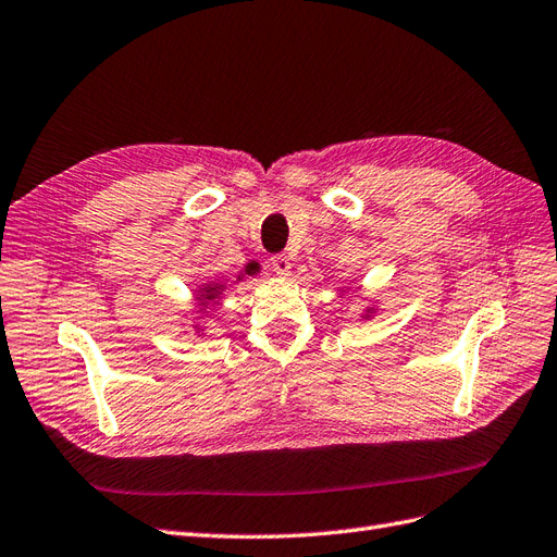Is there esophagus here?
I'll return each instance as SVG.
<instances>
[{"instance_id": "esophagus-1", "label": "esophagus", "mask_w": 557, "mask_h": 557, "mask_svg": "<svg viewBox=\"0 0 557 557\" xmlns=\"http://www.w3.org/2000/svg\"><path fill=\"white\" fill-rule=\"evenodd\" d=\"M270 265H273L275 275L280 277H287L292 273V259L287 253H275V257H270Z\"/></svg>"}]
</instances>
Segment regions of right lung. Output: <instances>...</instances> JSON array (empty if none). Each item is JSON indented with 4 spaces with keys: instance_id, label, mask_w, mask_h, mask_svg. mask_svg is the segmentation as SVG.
I'll use <instances>...</instances> for the list:
<instances>
[{
    "instance_id": "add662e5",
    "label": "right lung",
    "mask_w": 557,
    "mask_h": 557,
    "mask_svg": "<svg viewBox=\"0 0 557 557\" xmlns=\"http://www.w3.org/2000/svg\"><path fill=\"white\" fill-rule=\"evenodd\" d=\"M251 270H257V265H253V263H251V265H247V273H251ZM214 292H216V287H208V294H205V298H208V300L216 298V294H214Z\"/></svg>"
}]
</instances>
